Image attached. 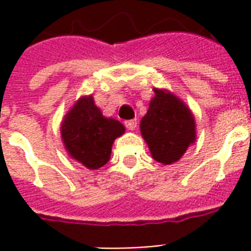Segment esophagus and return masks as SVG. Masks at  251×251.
Segmentation results:
<instances>
[{"instance_id":"esophagus-1","label":"esophagus","mask_w":251,"mask_h":251,"mask_svg":"<svg viewBox=\"0 0 251 251\" xmlns=\"http://www.w3.org/2000/svg\"><path fill=\"white\" fill-rule=\"evenodd\" d=\"M125 126L127 127V130H135L137 129V120H131V121H126Z\"/></svg>"}]
</instances>
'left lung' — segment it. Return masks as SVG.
<instances>
[{"mask_svg": "<svg viewBox=\"0 0 251 251\" xmlns=\"http://www.w3.org/2000/svg\"><path fill=\"white\" fill-rule=\"evenodd\" d=\"M154 93L139 127L151 156L167 166L177 162L195 143L196 122L191 109L172 92L154 88Z\"/></svg>", "mask_w": 251, "mask_h": 251, "instance_id": "8db88e82", "label": "left lung"}]
</instances>
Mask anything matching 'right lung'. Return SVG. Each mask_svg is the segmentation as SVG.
Instances as JSON below:
<instances>
[{
    "mask_svg": "<svg viewBox=\"0 0 251 251\" xmlns=\"http://www.w3.org/2000/svg\"><path fill=\"white\" fill-rule=\"evenodd\" d=\"M125 126L106 118L95 104L93 96H81L63 117L60 135L67 154L88 170H99L110 159L114 141Z\"/></svg>",
    "mask_w": 251,
    "mask_h": 251,
    "instance_id": "1",
    "label": "right lung"
}]
</instances>
